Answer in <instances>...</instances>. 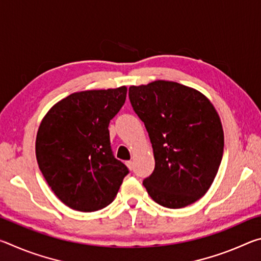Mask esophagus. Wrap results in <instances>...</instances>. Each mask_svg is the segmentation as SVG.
<instances>
[{"label":"esophagus","mask_w":261,"mask_h":261,"mask_svg":"<svg viewBox=\"0 0 261 261\" xmlns=\"http://www.w3.org/2000/svg\"><path fill=\"white\" fill-rule=\"evenodd\" d=\"M126 166L129 167L130 170H132V169H134V168H135V167H134V161H131V160H130V161H126Z\"/></svg>","instance_id":"obj_1"}]
</instances>
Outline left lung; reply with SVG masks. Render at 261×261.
<instances>
[{"mask_svg":"<svg viewBox=\"0 0 261 261\" xmlns=\"http://www.w3.org/2000/svg\"><path fill=\"white\" fill-rule=\"evenodd\" d=\"M132 108L151 139L155 167L144 179L152 199L182 208L204 196L223 155V130L210 100L178 83L130 86Z\"/></svg>","mask_w":261,"mask_h":261,"instance_id":"obj_1","label":"left lung"}]
</instances>
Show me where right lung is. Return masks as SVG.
<instances>
[{
    "label": "right lung",
    "instance_id": "obj_1",
    "mask_svg": "<svg viewBox=\"0 0 261 261\" xmlns=\"http://www.w3.org/2000/svg\"><path fill=\"white\" fill-rule=\"evenodd\" d=\"M125 98V86L77 92L43 117L35 141L38 165L70 208L94 212L108 206L129 174L114 156L108 130Z\"/></svg>",
    "mask_w": 261,
    "mask_h": 261
}]
</instances>
